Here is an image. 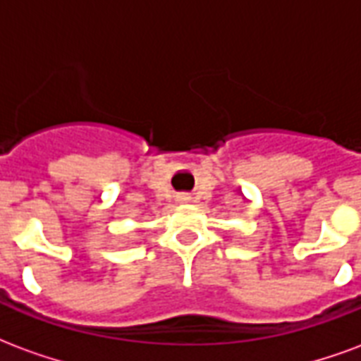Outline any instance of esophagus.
I'll return each instance as SVG.
<instances>
[{"mask_svg":"<svg viewBox=\"0 0 361 361\" xmlns=\"http://www.w3.org/2000/svg\"><path fill=\"white\" fill-rule=\"evenodd\" d=\"M190 200V196H178V202H188Z\"/></svg>","mask_w":361,"mask_h":361,"instance_id":"esophagus-1","label":"esophagus"}]
</instances>
